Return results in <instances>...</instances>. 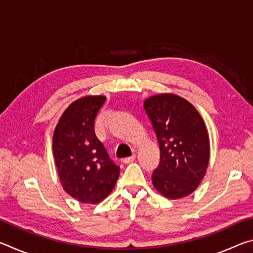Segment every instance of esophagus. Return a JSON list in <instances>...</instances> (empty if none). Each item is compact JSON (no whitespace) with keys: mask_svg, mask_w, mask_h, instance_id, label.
<instances>
[{"mask_svg":"<svg viewBox=\"0 0 253 253\" xmlns=\"http://www.w3.org/2000/svg\"><path fill=\"white\" fill-rule=\"evenodd\" d=\"M136 160V155H132V156H129V157H125L123 160V162L125 163V164H128V163H131V162H134Z\"/></svg>","mask_w":253,"mask_h":253,"instance_id":"obj_1","label":"esophagus"}]
</instances>
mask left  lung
I'll list each match as a JSON object with an SVG mask.
<instances>
[{"label":"left lung","instance_id":"left-lung-1","mask_svg":"<svg viewBox=\"0 0 253 253\" xmlns=\"http://www.w3.org/2000/svg\"><path fill=\"white\" fill-rule=\"evenodd\" d=\"M144 108L161 151L153 185L168 199L185 198L199 187L209 166L210 138L203 118L190 101L175 93L148 97Z\"/></svg>","mask_w":253,"mask_h":253}]
</instances>
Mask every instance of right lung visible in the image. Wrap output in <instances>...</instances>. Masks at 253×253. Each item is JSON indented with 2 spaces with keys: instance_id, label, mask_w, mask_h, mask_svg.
<instances>
[{
  "instance_id": "right-lung-1",
  "label": "right lung",
  "mask_w": 253,
  "mask_h": 253,
  "mask_svg": "<svg viewBox=\"0 0 253 253\" xmlns=\"http://www.w3.org/2000/svg\"><path fill=\"white\" fill-rule=\"evenodd\" d=\"M106 96H84L67 107L54 128L52 149L61 186L81 203L97 204L116 185L121 169L95 134Z\"/></svg>"
}]
</instances>
